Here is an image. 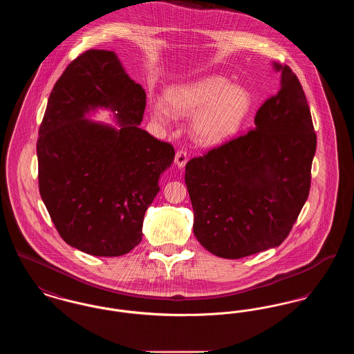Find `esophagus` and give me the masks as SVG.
<instances>
[{
	"label": "esophagus",
	"mask_w": 354,
	"mask_h": 354,
	"mask_svg": "<svg viewBox=\"0 0 354 354\" xmlns=\"http://www.w3.org/2000/svg\"><path fill=\"white\" fill-rule=\"evenodd\" d=\"M188 162V153L185 150H178L175 153V165L178 167H185V163Z\"/></svg>",
	"instance_id": "obj_1"
}]
</instances>
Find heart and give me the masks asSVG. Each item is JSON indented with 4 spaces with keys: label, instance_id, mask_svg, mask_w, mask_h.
<instances>
[{
    "label": "heart",
    "instance_id": "b5f03b06",
    "mask_svg": "<svg viewBox=\"0 0 354 354\" xmlns=\"http://www.w3.org/2000/svg\"><path fill=\"white\" fill-rule=\"evenodd\" d=\"M169 107L160 102L152 104V115L167 122L171 110L180 115H192V134L203 145H219L235 134L250 107L248 93L225 78L208 77L192 84L169 88Z\"/></svg>",
    "mask_w": 354,
    "mask_h": 354
}]
</instances>
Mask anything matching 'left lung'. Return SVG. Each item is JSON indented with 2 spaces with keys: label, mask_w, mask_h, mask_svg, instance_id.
I'll return each instance as SVG.
<instances>
[{
  "label": "left lung",
  "mask_w": 354,
  "mask_h": 354,
  "mask_svg": "<svg viewBox=\"0 0 354 354\" xmlns=\"http://www.w3.org/2000/svg\"><path fill=\"white\" fill-rule=\"evenodd\" d=\"M256 113L254 129L185 165L194 234L208 252L240 259L280 245L308 199L317 138L289 66Z\"/></svg>",
  "instance_id": "left-lung-1"
}]
</instances>
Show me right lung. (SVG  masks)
Masks as SVG:
<instances>
[{"label": "right lung", "instance_id": "obj_1", "mask_svg": "<svg viewBox=\"0 0 354 354\" xmlns=\"http://www.w3.org/2000/svg\"><path fill=\"white\" fill-rule=\"evenodd\" d=\"M94 106L117 111L121 129L82 120ZM145 107L146 91L114 51H84L51 90L37 140L38 187L59 236L82 252L122 256L142 240L175 156L171 143L139 129Z\"/></svg>", "mask_w": 354, "mask_h": 354}]
</instances>
